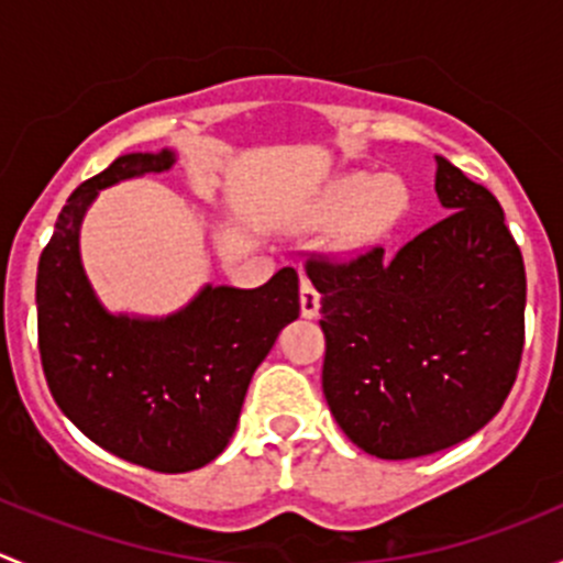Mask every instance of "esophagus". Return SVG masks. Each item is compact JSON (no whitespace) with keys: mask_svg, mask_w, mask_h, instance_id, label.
Returning a JSON list of instances; mask_svg holds the SVG:
<instances>
[{"mask_svg":"<svg viewBox=\"0 0 563 563\" xmlns=\"http://www.w3.org/2000/svg\"><path fill=\"white\" fill-rule=\"evenodd\" d=\"M299 305H302L305 318H316L318 308H321V294L316 291V286L308 277H302V286H299Z\"/></svg>","mask_w":563,"mask_h":563,"instance_id":"34e87169","label":"esophagus"}]
</instances>
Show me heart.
Returning a JSON list of instances; mask_svg holds the SVG:
<instances>
[{"instance_id": "b5f03b06", "label": "heart", "mask_w": 563, "mask_h": 563, "mask_svg": "<svg viewBox=\"0 0 563 563\" xmlns=\"http://www.w3.org/2000/svg\"><path fill=\"white\" fill-rule=\"evenodd\" d=\"M408 207V190L395 174H345L318 192L313 218L338 225L340 250H360L382 240Z\"/></svg>"}]
</instances>
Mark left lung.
<instances>
[{
	"label": "left lung",
	"mask_w": 563,
	"mask_h": 563,
	"mask_svg": "<svg viewBox=\"0 0 563 563\" xmlns=\"http://www.w3.org/2000/svg\"><path fill=\"white\" fill-rule=\"evenodd\" d=\"M446 218L384 255L310 261L321 294L323 397L367 455L455 446L507 400L523 354L526 269L496 196L435 155Z\"/></svg>",
	"instance_id": "1"
}]
</instances>
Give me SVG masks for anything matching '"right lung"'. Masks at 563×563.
<instances>
[{
    "instance_id": "obj_1",
    "label": "right lung",
    "mask_w": 563,
    "mask_h": 563,
    "mask_svg": "<svg viewBox=\"0 0 563 563\" xmlns=\"http://www.w3.org/2000/svg\"><path fill=\"white\" fill-rule=\"evenodd\" d=\"M174 150L128 152L73 190L37 264L45 382L67 419L111 455L163 474L207 465L234 435L250 378L299 316V275L258 288L207 286L168 316L113 313L81 261V225L100 190L166 174Z\"/></svg>"
}]
</instances>
